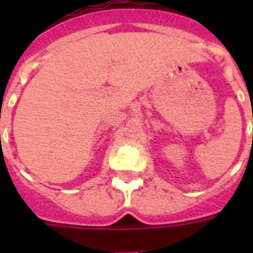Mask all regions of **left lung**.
<instances>
[{"instance_id":"1","label":"left lung","mask_w":253,"mask_h":253,"mask_svg":"<svg viewBox=\"0 0 253 253\" xmlns=\"http://www.w3.org/2000/svg\"><path fill=\"white\" fill-rule=\"evenodd\" d=\"M252 139H253V135H252Z\"/></svg>"}]
</instances>
